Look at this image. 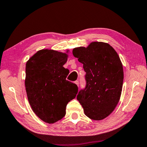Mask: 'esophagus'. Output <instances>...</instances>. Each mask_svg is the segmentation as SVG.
Masks as SVG:
<instances>
[{
    "instance_id": "obj_1",
    "label": "esophagus",
    "mask_w": 147,
    "mask_h": 147,
    "mask_svg": "<svg viewBox=\"0 0 147 147\" xmlns=\"http://www.w3.org/2000/svg\"><path fill=\"white\" fill-rule=\"evenodd\" d=\"M74 83H75V84H76V85H77V86H79V82H78V80H76V81H75V82H74Z\"/></svg>"
}]
</instances>
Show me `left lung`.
Instances as JSON below:
<instances>
[{
	"label": "left lung",
	"instance_id": "8db88e82",
	"mask_svg": "<svg viewBox=\"0 0 147 147\" xmlns=\"http://www.w3.org/2000/svg\"><path fill=\"white\" fill-rule=\"evenodd\" d=\"M73 54L83 63L86 73V88L78 92L77 100L89 118L105 119L112 113L121 97L124 73L120 58L112 47L103 42H92L86 48H74Z\"/></svg>",
	"mask_w": 147,
	"mask_h": 147
}]
</instances>
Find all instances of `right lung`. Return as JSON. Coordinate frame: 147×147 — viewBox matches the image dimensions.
I'll return each instance as SVG.
<instances>
[{"mask_svg": "<svg viewBox=\"0 0 147 147\" xmlns=\"http://www.w3.org/2000/svg\"><path fill=\"white\" fill-rule=\"evenodd\" d=\"M68 55L51 49L39 51L26 64L25 87L28 100L36 115L45 123L63 117L69 102L76 97L78 86L67 80L63 65Z\"/></svg>", "mask_w": 147, "mask_h": 147, "instance_id": "right-lung-1", "label": "right lung"}]
</instances>
